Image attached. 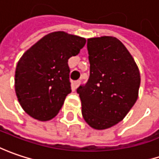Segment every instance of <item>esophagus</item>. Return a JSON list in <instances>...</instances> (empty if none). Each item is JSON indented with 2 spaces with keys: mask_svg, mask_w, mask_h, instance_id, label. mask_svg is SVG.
I'll return each mask as SVG.
<instances>
[{
  "mask_svg": "<svg viewBox=\"0 0 159 159\" xmlns=\"http://www.w3.org/2000/svg\"><path fill=\"white\" fill-rule=\"evenodd\" d=\"M80 84H81V81H80V80H77V81H75V82H74V84H73V87H74V89L75 90V89H76L77 87L79 86Z\"/></svg>",
  "mask_w": 159,
  "mask_h": 159,
  "instance_id": "34e87169",
  "label": "esophagus"
}]
</instances>
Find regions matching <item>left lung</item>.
<instances>
[{
  "label": "left lung",
  "mask_w": 159,
  "mask_h": 159,
  "mask_svg": "<svg viewBox=\"0 0 159 159\" xmlns=\"http://www.w3.org/2000/svg\"><path fill=\"white\" fill-rule=\"evenodd\" d=\"M90 77L77 88L82 115L96 130L122 121L138 99L141 75L134 59L116 37L87 40Z\"/></svg>",
  "instance_id": "8db88e82"
}]
</instances>
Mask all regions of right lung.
I'll return each instance as SVG.
<instances>
[{
  "label": "right lung",
  "instance_id": "add662e5",
  "mask_svg": "<svg viewBox=\"0 0 159 159\" xmlns=\"http://www.w3.org/2000/svg\"><path fill=\"white\" fill-rule=\"evenodd\" d=\"M86 40L66 32L46 34L17 62L15 91L26 114L39 121L52 119L71 93L68 59L76 56Z\"/></svg>",
  "mask_w": 159,
  "mask_h": 159
}]
</instances>
